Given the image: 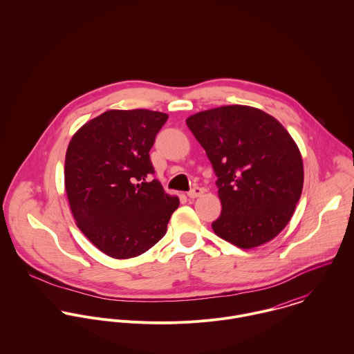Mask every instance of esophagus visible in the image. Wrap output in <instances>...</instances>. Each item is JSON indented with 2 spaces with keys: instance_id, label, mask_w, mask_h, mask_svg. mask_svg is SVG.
<instances>
[{
  "instance_id": "esophagus-1",
  "label": "esophagus",
  "mask_w": 354,
  "mask_h": 354,
  "mask_svg": "<svg viewBox=\"0 0 354 354\" xmlns=\"http://www.w3.org/2000/svg\"><path fill=\"white\" fill-rule=\"evenodd\" d=\"M203 194V189L201 187H194L189 192H188V198L189 199H195V198H199Z\"/></svg>"
}]
</instances>
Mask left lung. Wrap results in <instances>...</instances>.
<instances>
[{"instance_id": "left-lung-1", "label": "left lung", "mask_w": 354, "mask_h": 354, "mask_svg": "<svg viewBox=\"0 0 354 354\" xmlns=\"http://www.w3.org/2000/svg\"><path fill=\"white\" fill-rule=\"evenodd\" d=\"M215 171L221 216L216 236L239 248L268 243L289 223L300 201L303 158L272 115L251 106L209 109L187 118Z\"/></svg>"}]
</instances>
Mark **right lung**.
I'll use <instances>...</instances> for the list:
<instances>
[{"label": "right lung", "instance_id": "1", "mask_svg": "<svg viewBox=\"0 0 354 354\" xmlns=\"http://www.w3.org/2000/svg\"><path fill=\"white\" fill-rule=\"evenodd\" d=\"M169 115L109 110L84 124L65 155V191L77 227L114 259L139 256L167 230L180 201L167 195L150 159Z\"/></svg>", "mask_w": 354, "mask_h": 354}]
</instances>
